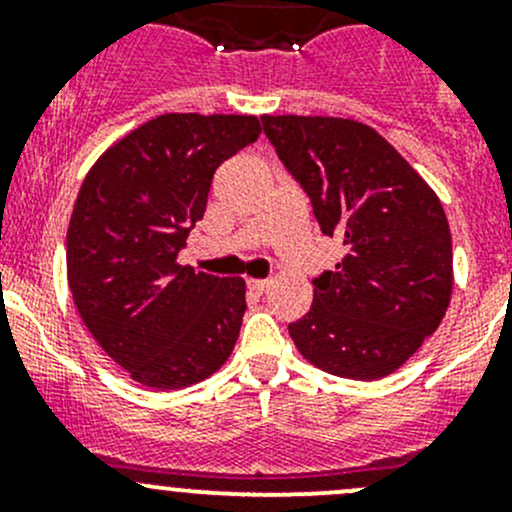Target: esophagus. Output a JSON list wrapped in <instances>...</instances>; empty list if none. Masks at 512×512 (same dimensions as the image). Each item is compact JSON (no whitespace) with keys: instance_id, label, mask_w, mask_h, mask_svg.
Listing matches in <instances>:
<instances>
[{"instance_id":"esophagus-1","label":"esophagus","mask_w":512,"mask_h":512,"mask_svg":"<svg viewBox=\"0 0 512 512\" xmlns=\"http://www.w3.org/2000/svg\"><path fill=\"white\" fill-rule=\"evenodd\" d=\"M267 285H270V280H247V289L255 294H262L267 289Z\"/></svg>"}]
</instances>
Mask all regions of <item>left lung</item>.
Wrapping results in <instances>:
<instances>
[{"mask_svg":"<svg viewBox=\"0 0 512 512\" xmlns=\"http://www.w3.org/2000/svg\"><path fill=\"white\" fill-rule=\"evenodd\" d=\"M262 126L324 235L344 245L337 270L312 280V307L289 324V337L322 371L381 379L418 352L451 302V230L441 200L364 123L262 116Z\"/></svg>","mask_w":512,"mask_h":512,"instance_id":"8db88e82","label":"left lung"}]
</instances>
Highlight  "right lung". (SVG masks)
I'll list each match as a JSON object with an SVG mask.
<instances>
[{
  "label": "right lung",
  "mask_w": 512,
  "mask_h": 512,
  "mask_svg": "<svg viewBox=\"0 0 512 512\" xmlns=\"http://www.w3.org/2000/svg\"><path fill=\"white\" fill-rule=\"evenodd\" d=\"M255 116L165 113L108 148L84 178L66 235L74 304L101 349L151 389L198 384L225 364L245 280L178 265L215 170L260 138Z\"/></svg>",
  "instance_id": "add662e5"
}]
</instances>
